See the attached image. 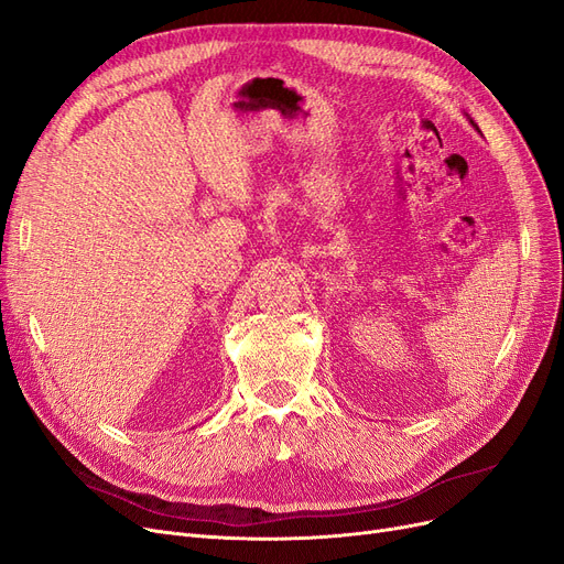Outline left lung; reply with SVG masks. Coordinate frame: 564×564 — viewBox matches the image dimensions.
I'll list each match as a JSON object with an SVG mask.
<instances>
[{"label": "left lung", "mask_w": 564, "mask_h": 564, "mask_svg": "<svg viewBox=\"0 0 564 564\" xmlns=\"http://www.w3.org/2000/svg\"><path fill=\"white\" fill-rule=\"evenodd\" d=\"M469 122H471V124H474V128H476V130H478V124H476V122H474V120H471V118H469ZM478 132H481V130H478Z\"/></svg>", "instance_id": "1"}]
</instances>
